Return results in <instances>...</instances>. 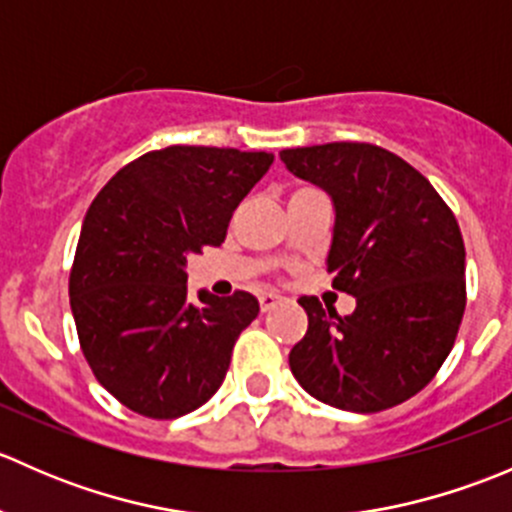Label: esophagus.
Here are the masks:
<instances>
[{
	"instance_id": "obj_1",
	"label": "esophagus",
	"mask_w": 512,
	"mask_h": 512,
	"mask_svg": "<svg viewBox=\"0 0 512 512\" xmlns=\"http://www.w3.org/2000/svg\"><path fill=\"white\" fill-rule=\"evenodd\" d=\"M280 302H282L280 294H272V292L260 294V309H262V312H272V309H275Z\"/></svg>"
}]
</instances>
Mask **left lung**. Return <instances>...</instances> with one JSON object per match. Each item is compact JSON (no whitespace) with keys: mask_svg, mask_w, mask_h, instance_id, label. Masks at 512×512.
Listing matches in <instances>:
<instances>
[{"mask_svg":"<svg viewBox=\"0 0 512 512\" xmlns=\"http://www.w3.org/2000/svg\"><path fill=\"white\" fill-rule=\"evenodd\" d=\"M287 170L332 198V287L356 309L339 317L302 297L307 334L289 369L307 394L376 414L418 394L451 354L466 309V247L451 208L404 158L371 143L280 153Z\"/></svg>","mask_w":512,"mask_h":512,"instance_id":"left-lung-1","label":"left lung"}]
</instances>
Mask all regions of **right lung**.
Listing matches in <instances>:
<instances>
[{
	"mask_svg": "<svg viewBox=\"0 0 512 512\" xmlns=\"http://www.w3.org/2000/svg\"><path fill=\"white\" fill-rule=\"evenodd\" d=\"M272 153L168 146L118 170L86 213L69 277L71 312L98 384L148 418L200 409L257 317L250 292L188 299V257L218 247Z\"/></svg>",
	"mask_w": 512,
	"mask_h": 512,
	"instance_id": "obj_1",
	"label": "right lung"
}]
</instances>
